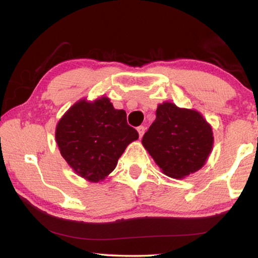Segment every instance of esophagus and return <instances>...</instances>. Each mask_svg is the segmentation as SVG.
<instances>
[{
  "label": "esophagus",
  "instance_id": "esophagus-1",
  "mask_svg": "<svg viewBox=\"0 0 258 258\" xmlns=\"http://www.w3.org/2000/svg\"><path fill=\"white\" fill-rule=\"evenodd\" d=\"M138 132H139L140 138H142V137H143V134H144V132H145L144 126H139V127H138Z\"/></svg>",
  "mask_w": 258,
  "mask_h": 258
}]
</instances>
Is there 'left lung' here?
Segmentation results:
<instances>
[{
    "mask_svg": "<svg viewBox=\"0 0 258 258\" xmlns=\"http://www.w3.org/2000/svg\"><path fill=\"white\" fill-rule=\"evenodd\" d=\"M142 144L163 174L182 179L202 168L212 152V126L199 110L163 101Z\"/></svg>",
    "mask_w": 258,
    "mask_h": 258,
    "instance_id": "left-lung-1",
    "label": "left lung"
}]
</instances>
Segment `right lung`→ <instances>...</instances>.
Instances as JSON below:
<instances>
[{
    "instance_id": "right-lung-1",
    "label": "right lung",
    "mask_w": 258,
    "mask_h": 258,
    "mask_svg": "<svg viewBox=\"0 0 258 258\" xmlns=\"http://www.w3.org/2000/svg\"><path fill=\"white\" fill-rule=\"evenodd\" d=\"M139 133L115 109L108 97L78 100L60 117L55 131L59 152L78 176L98 182L113 171L119 157Z\"/></svg>"
}]
</instances>
